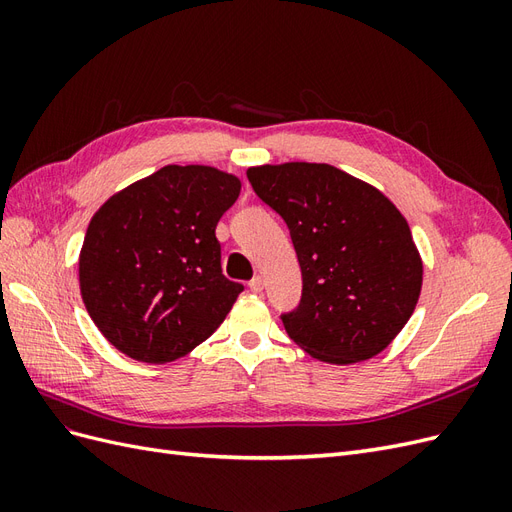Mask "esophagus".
Segmentation results:
<instances>
[{"instance_id":"obj_1","label":"esophagus","mask_w":512,"mask_h":512,"mask_svg":"<svg viewBox=\"0 0 512 512\" xmlns=\"http://www.w3.org/2000/svg\"><path fill=\"white\" fill-rule=\"evenodd\" d=\"M262 286H265V282H262V277H260V275H258V277H254V280L250 282L252 292H262Z\"/></svg>"}]
</instances>
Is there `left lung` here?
Returning a JSON list of instances; mask_svg holds the SVG:
<instances>
[{"label":"left lung","instance_id":"left-lung-1","mask_svg":"<svg viewBox=\"0 0 512 512\" xmlns=\"http://www.w3.org/2000/svg\"><path fill=\"white\" fill-rule=\"evenodd\" d=\"M258 198L288 224L303 275L290 339L312 359L352 365L406 327L423 288V258L401 211L378 188L329 164L247 168Z\"/></svg>","mask_w":512,"mask_h":512}]
</instances>
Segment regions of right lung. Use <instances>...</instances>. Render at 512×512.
I'll return each mask as SVG.
<instances>
[{
	"label": "right lung",
	"instance_id": "add662e5",
	"mask_svg": "<svg viewBox=\"0 0 512 512\" xmlns=\"http://www.w3.org/2000/svg\"><path fill=\"white\" fill-rule=\"evenodd\" d=\"M241 179L168 164L104 200L79 254L81 297L119 352L162 365L203 344L243 286L222 275L215 239Z\"/></svg>",
	"mask_w": 512,
	"mask_h": 512
}]
</instances>
